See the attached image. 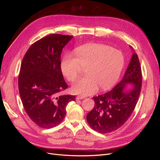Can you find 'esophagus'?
Returning a JSON list of instances; mask_svg holds the SVG:
<instances>
[{
  "label": "esophagus",
  "instance_id": "obj_1",
  "mask_svg": "<svg viewBox=\"0 0 160 160\" xmlns=\"http://www.w3.org/2000/svg\"><path fill=\"white\" fill-rule=\"evenodd\" d=\"M83 98H85V97H83V96H81V95H78V96H77V97H76V100H82V99H83Z\"/></svg>",
  "mask_w": 160,
  "mask_h": 160
}]
</instances>
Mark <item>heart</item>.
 I'll return each instance as SVG.
<instances>
[{"instance_id": "obj_1", "label": "heart", "mask_w": 160, "mask_h": 160, "mask_svg": "<svg viewBox=\"0 0 160 160\" xmlns=\"http://www.w3.org/2000/svg\"><path fill=\"white\" fill-rule=\"evenodd\" d=\"M74 56L66 54L60 63L62 74L67 80L77 79L82 69L86 77L75 82L71 90L75 94L90 95L98 88L106 90L118 80L124 65V58L119 50L101 43H88L74 50Z\"/></svg>"}]
</instances>
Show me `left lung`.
Instances as JSON below:
<instances>
[{
    "instance_id": "8db88e82",
    "label": "left lung",
    "mask_w": 160,
    "mask_h": 160,
    "mask_svg": "<svg viewBox=\"0 0 160 160\" xmlns=\"http://www.w3.org/2000/svg\"><path fill=\"white\" fill-rule=\"evenodd\" d=\"M128 84L133 85L134 88L126 92L125 89ZM141 84V65L138 54L133 52L122 80L110 91L93 97L95 106L86 117L90 127L101 133L121 128L135 109Z\"/></svg>"
}]
</instances>
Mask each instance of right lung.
<instances>
[{"label": "right lung", "mask_w": 160, "mask_h": 160, "mask_svg": "<svg viewBox=\"0 0 160 160\" xmlns=\"http://www.w3.org/2000/svg\"><path fill=\"white\" fill-rule=\"evenodd\" d=\"M72 38L50 34L33 43L22 59L18 78L21 101L30 119L43 128L60 124L67 105L75 100L73 95H60L67 88L60 69L61 54Z\"/></svg>", "instance_id": "right-lung-1"}]
</instances>
